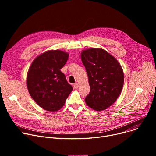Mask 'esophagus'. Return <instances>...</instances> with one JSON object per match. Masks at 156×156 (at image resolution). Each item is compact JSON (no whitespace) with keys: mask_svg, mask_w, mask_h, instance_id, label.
<instances>
[{"mask_svg":"<svg viewBox=\"0 0 156 156\" xmlns=\"http://www.w3.org/2000/svg\"><path fill=\"white\" fill-rule=\"evenodd\" d=\"M78 87H79V85H78V84L77 83H75V84L73 85V88L74 89H77L78 88Z\"/></svg>","mask_w":156,"mask_h":156,"instance_id":"esophagus-1","label":"esophagus"}]
</instances>
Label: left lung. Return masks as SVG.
Wrapping results in <instances>:
<instances>
[{
  "mask_svg": "<svg viewBox=\"0 0 156 156\" xmlns=\"http://www.w3.org/2000/svg\"><path fill=\"white\" fill-rule=\"evenodd\" d=\"M90 87L85 102L95 111L107 109L116 101L124 83L123 71L119 62L102 48H90L81 54Z\"/></svg>",
  "mask_w": 156,
  "mask_h": 156,
  "instance_id": "8db88e82",
  "label": "left lung"
}]
</instances>
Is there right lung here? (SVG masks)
I'll return each mask as SVG.
<instances>
[{
	"label": "right lung",
	"instance_id": "add662e5",
	"mask_svg": "<svg viewBox=\"0 0 156 156\" xmlns=\"http://www.w3.org/2000/svg\"><path fill=\"white\" fill-rule=\"evenodd\" d=\"M69 54L60 50L47 51L32 62L27 74L28 92L42 109L54 112L61 109L73 87L61 71Z\"/></svg>",
	"mask_w": 156,
	"mask_h": 156
}]
</instances>
